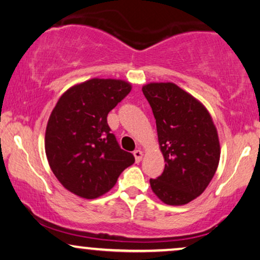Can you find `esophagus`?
Wrapping results in <instances>:
<instances>
[{
    "instance_id": "34e87169",
    "label": "esophagus",
    "mask_w": 260,
    "mask_h": 260,
    "mask_svg": "<svg viewBox=\"0 0 260 260\" xmlns=\"http://www.w3.org/2000/svg\"><path fill=\"white\" fill-rule=\"evenodd\" d=\"M134 158H135V162H140L142 156H144V154H142V151H140V149H137V151H134Z\"/></svg>"
}]
</instances>
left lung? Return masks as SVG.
<instances>
[{
	"instance_id": "1",
	"label": "left lung",
	"mask_w": 260,
	"mask_h": 260,
	"mask_svg": "<svg viewBox=\"0 0 260 260\" xmlns=\"http://www.w3.org/2000/svg\"><path fill=\"white\" fill-rule=\"evenodd\" d=\"M155 118L165 170L151 179L152 191L167 205L188 204L206 189L220 159L218 132L206 107L173 82L142 87Z\"/></svg>"
}]
</instances>
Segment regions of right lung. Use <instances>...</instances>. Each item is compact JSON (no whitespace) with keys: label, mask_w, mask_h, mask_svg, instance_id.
<instances>
[{"label":"right lung","mask_w":260,"mask_h":260,"mask_svg":"<svg viewBox=\"0 0 260 260\" xmlns=\"http://www.w3.org/2000/svg\"><path fill=\"white\" fill-rule=\"evenodd\" d=\"M129 82L90 79L61 95L49 116L45 148L66 189L86 199L104 196L135 159L111 133L108 113L131 92Z\"/></svg>","instance_id":"1"}]
</instances>
